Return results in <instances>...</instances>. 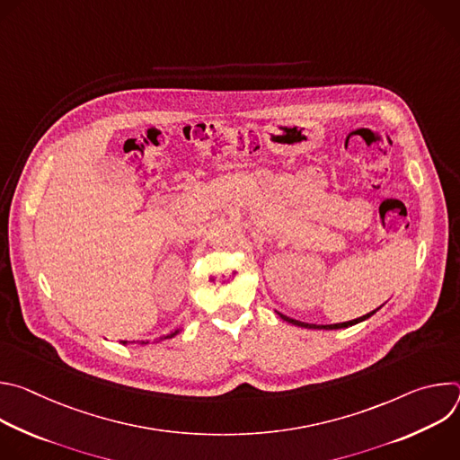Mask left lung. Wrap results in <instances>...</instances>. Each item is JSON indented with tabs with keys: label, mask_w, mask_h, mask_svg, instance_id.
<instances>
[{
	"label": "left lung",
	"mask_w": 460,
	"mask_h": 460,
	"mask_svg": "<svg viewBox=\"0 0 460 460\" xmlns=\"http://www.w3.org/2000/svg\"><path fill=\"white\" fill-rule=\"evenodd\" d=\"M373 313H376V309H375V311H371V313H367V314H364V316H360V318H355V320H349V322H342V323H330V325L305 323V322L293 320V318H289V316H286V314H280V316H282L286 322H289V323H295V325H298V327H309V330H341V327H349V325H353V323H358V322H362V320L369 318Z\"/></svg>",
	"instance_id": "8db88e82"
}]
</instances>
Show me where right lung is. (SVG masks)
I'll list each match as a JSON object with an SVG mask.
<instances>
[{
	"label": "right lung",
	"instance_id": "1",
	"mask_svg": "<svg viewBox=\"0 0 460 460\" xmlns=\"http://www.w3.org/2000/svg\"><path fill=\"white\" fill-rule=\"evenodd\" d=\"M176 333H178V332H174V333H171V335H169V337H167V339H171V337H174V335H176ZM123 344H127V342H123Z\"/></svg>",
	"mask_w": 460,
	"mask_h": 460
}]
</instances>
